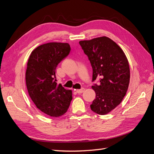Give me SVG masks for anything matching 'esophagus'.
Instances as JSON below:
<instances>
[{
	"mask_svg": "<svg viewBox=\"0 0 154 154\" xmlns=\"http://www.w3.org/2000/svg\"><path fill=\"white\" fill-rule=\"evenodd\" d=\"M85 91V88H82L81 89H76V92L78 93V94H82V92Z\"/></svg>",
	"mask_w": 154,
	"mask_h": 154,
	"instance_id": "34e87169",
	"label": "esophagus"
}]
</instances>
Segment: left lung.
<instances>
[{"label":"left lung","instance_id":"1","mask_svg":"<svg viewBox=\"0 0 154 154\" xmlns=\"http://www.w3.org/2000/svg\"><path fill=\"white\" fill-rule=\"evenodd\" d=\"M90 60L92 81L100 79V84L92 86L96 97L91 105L95 113L105 115L122 101L130 82V67L122 49L112 40L101 36L79 42Z\"/></svg>","mask_w":154,"mask_h":154}]
</instances>
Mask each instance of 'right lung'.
Segmentation results:
<instances>
[{"label":"right lung","mask_w":154,"mask_h":154,"mask_svg":"<svg viewBox=\"0 0 154 154\" xmlns=\"http://www.w3.org/2000/svg\"><path fill=\"white\" fill-rule=\"evenodd\" d=\"M71 51L68 43L49 42L32 51L27 64L26 83L29 95L40 111L57 118L67 111L72 91L56 82V69Z\"/></svg>","instance_id":"1"}]
</instances>
